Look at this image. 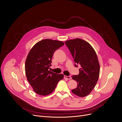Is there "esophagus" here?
Listing matches in <instances>:
<instances>
[{
    "label": "esophagus",
    "mask_w": 122,
    "mask_h": 122,
    "mask_svg": "<svg viewBox=\"0 0 122 122\" xmlns=\"http://www.w3.org/2000/svg\"><path fill=\"white\" fill-rule=\"evenodd\" d=\"M64 78L65 79H71L72 78L70 76H64Z\"/></svg>",
    "instance_id": "obj_1"
}]
</instances>
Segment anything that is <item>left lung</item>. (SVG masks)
I'll list each match as a JSON object with an SVG mask.
<instances>
[{"mask_svg":"<svg viewBox=\"0 0 122 122\" xmlns=\"http://www.w3.org/2000/svg\"><path fill=\"white\" fill-rule=\"evenodd\" d=\"M65 43L74 58L75 66L78 64L81 67L79 74L72 76L77 86L72 92L78 97H85L94 89L99 78L100 65L97 54L92 46L81 39L67 40Z\"/></svg>","mask_w":122,"mask_h":122,"instance_id":"left-lung-1","label":"left lung"}]
</instances>
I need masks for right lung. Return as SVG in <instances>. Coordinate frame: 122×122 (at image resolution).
<instances>
[{
    "mask_svg": "<svg viewBox=\"0 0 122 122\" xmlns=\"http://www.w3.org/2000/svg\"><path fill=\"white\" fill-rule=\"evenodd\" d=\"M64 42L46 39L37 42L30 50L25 62L27 80L39 95L46 96L55 90L58 82L63 78V74H57L50 70L52 58L57 49Z\"/></svg>",
    "mask_w": 122,
    "mask_h": 122,
    "instance_id": "obj_1",
    "label": "right lung"
}]
</instances>
